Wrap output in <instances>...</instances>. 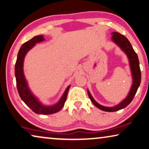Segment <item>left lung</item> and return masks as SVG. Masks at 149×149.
<instances>
[{
    "label": "left lung",
    "mask_w": 149,
    "mask_h": 149,
    "mask_svg": "<svg viewBox=\"0 0 149 149\" xmlns=\"http://www.w3.org/2000/svg\"><path fill=\"white\" fill-rule=\"evenodd\" d=\"M112 34L113 35L112 37L113 41H114V43H116L117 45L126 53L128 59H129L133 82L132 88L130 89V91L129 94L128 95V96L126 97L121 103L118 104L117 106H114V107L109 108L100 105L98 103H97L94 100L92 96H91L90 92L88 91V96L91 100V101L92 102V103L94 104L96 107L100 108V109L102 110L106 111V112H115V111L123 109V108L126 107L128 104L131 102L133 98H134L141 81V72L139 66V60L138 56H137V54L136 52H134V50L133 49L130 41H128V39L126 38V37H124V35L120 34V33L118 32H113Z\"/></svg>",
    "instance_id": "8db88e82"
}]
</instances>
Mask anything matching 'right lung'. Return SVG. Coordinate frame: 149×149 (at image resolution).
Segmentation results:
<instances>
[{
	"label": "right lung",
	"mask_w": 149,
	"mask_h": 149,
	"mask_svg": "<svg viewBox=\"0 0 149 149\" xmlns=\"http://www.w3.org/2000/svg\"><path fill=\"white\" fill-rule=\"evenodd\" d=\"M44 39H45L43 38V36L38 35V36L34 37L31 39H30L29 41L25 42L21 46V47L20 48L19 51V53H18L17 61L16 63H15V77H16L17 90L22 100L35 113L46 115L54 114V113L59 112L63 107L66 98H67L68 91L70 90V86H69L68 88L66 89L59 102L55 104V105L52 106H46L43 105V104L39 102L38 100L33 96L31 92H30L23 74V65L24 58H25L26 53L35 45V43L43 41H44Z\"/></svg>",
	"instance_id": "add662e5"
}]
</instances>
